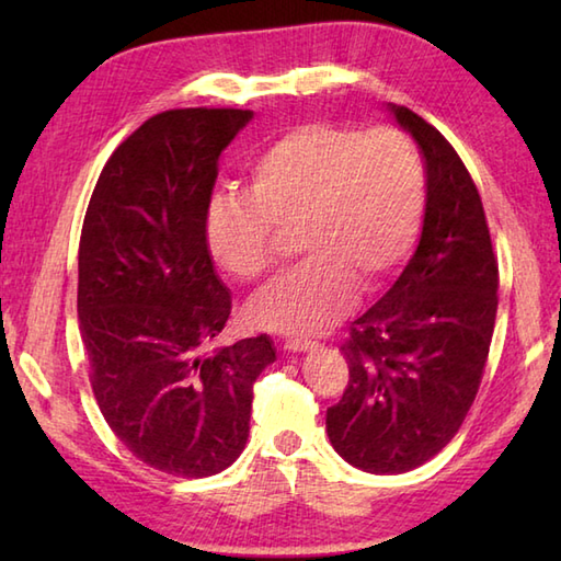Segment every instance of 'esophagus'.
<instances>
[{
	"label": "esophagus",
	"instance_id": "obj_1",
	"mask_svg": "<svg viewBox=\"0 0 561 561\" xmlns=\"http://www.w3.org/2000/svg\"><path fill=\"white\" fill-rule=\"evenodd\" d=\"M313 347H316V344L308 342V340H287V342H284V350H287V352H308Z\"/></svg>",
	"mask_w": 561,
	"mask_h": 561
}]
</instances>
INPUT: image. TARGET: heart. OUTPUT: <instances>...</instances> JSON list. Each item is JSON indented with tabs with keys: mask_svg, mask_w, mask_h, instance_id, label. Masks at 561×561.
<instances>
[{
	"mask_svg": "<svg viewBox=\"0 0 561 561\" xmlns=\"http://www.w3.org/2000/svg\"><path fill=\"white\" fill-rule=\"evenodd\" d=\"M426 178L420 151L396 127L306 123L250 163V193L211 199L207 243L241 282L277 267L284 236L308 257L248 306L250 325L313 337L352 311L356 287L392 277L420 233Z\"/></svg>",
	"mask_w": 561,
	"mask_h": 561,
	"instance_id": "b5f03b06",
	"label": "heart"
}]
</instances>
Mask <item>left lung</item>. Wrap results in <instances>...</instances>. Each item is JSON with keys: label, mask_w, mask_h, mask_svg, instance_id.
Listing matches in <instances>:
<instances>
[{"label": "left lung", "mask_w": 561, "mask_h": 561, "mask_svg": "<svg viewBox=\"0 0 561 561\" xmlns=\"http://www.w3.org/2000/svg\"><path fill=\"white\" fill-rule=\"evenodd\" d=\"M392 113L424 157V229L398 282L342 342L350 380L325 420L340 456L374 474L420 468L458 434L499 306V262L470 171L424 117L404 105Z\"/></svg>", "instance_id": "1"}]
</instances>
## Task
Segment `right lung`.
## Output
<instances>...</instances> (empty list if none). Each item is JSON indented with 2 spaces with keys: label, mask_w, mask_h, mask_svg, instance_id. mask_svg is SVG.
Returning a JSON list of instances; mask_svg holds the SVG:
<instances>
[{
  "label": "right lung",
  "mask_w": 561,
  "mask_h": 561,
  "mask_svg": "<svg viewBox=\"0 0 561 561\" xmlns=\"http://www.w3.org/2000/svg\"><path fill=\"white\" fill-rule=\"evenodd\" d=\"M253 117L175 108L105 161L79 241V330L103 420L149 468L199 480L229 468L250 432L267 335L209 350L231 316L207 217L219 153Z\"/></svg>",
  "instance_id": "1"
}]
</instances>
